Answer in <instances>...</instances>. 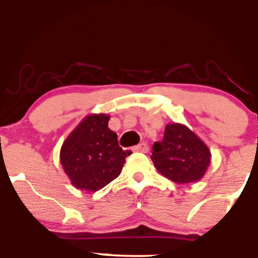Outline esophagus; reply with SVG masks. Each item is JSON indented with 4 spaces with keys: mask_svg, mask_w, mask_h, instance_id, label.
<instances>
[{
    "mask_svg": "<svg viewBox=\"0 0 258 258\" xmlns=\"http://www.w3.org/2000/svg\"><path fill=\"white\" fill-rule=\"evenodd\" d=\"M132 150H133V152L147 153V152H148V147H147V144L141 143V144H138V146H135V147H133V148H132Z\"/></svg>",
    "mask_w": 258,
    "mask_h": 258,
    "instance_id": "esophagus-1",
    "label": "esophagus"
}]
</instances>
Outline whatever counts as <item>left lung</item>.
Returning a JSON list of instances; mask_svg holds the SVG:
<instances>
[{
  "instance_id": "8db88e82",
  "label": "left lung",
  "mask_w": 258,
  "mask_h": 258,
  "mask_svg": "<svg viewBox=\"0 0 258 258\" xmlns=\"http://www.w3.org/2000/svg\"><path fill=\"white\" fill-rule=\"evenodd\" d=\"M152 160L160 174L177 184L198 182L211 164L209 147L185 125L167 123L164 138L153 146Z\"/></svg>"
}]
</instances>
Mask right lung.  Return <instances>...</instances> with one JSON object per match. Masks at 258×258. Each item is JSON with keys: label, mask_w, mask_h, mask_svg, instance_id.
Segmentation results:
<instances>
[{"label": "right lung", "mask_w": 258, "mask_h": 258, "mask_svg": "<svg viewBox=\"0 0 258 258\" xmlns=\"http://www.w3.org/2000/svg\"><path fill=\"white\" fill-rule=\"evenodd\" d=\"M108 114H90L63 142L60 164L76 189L97 191L114 180L131 150H123L117 135L108 127Z\"/></svg>", "instance_id": "right-lung-1"}]
</instances>
